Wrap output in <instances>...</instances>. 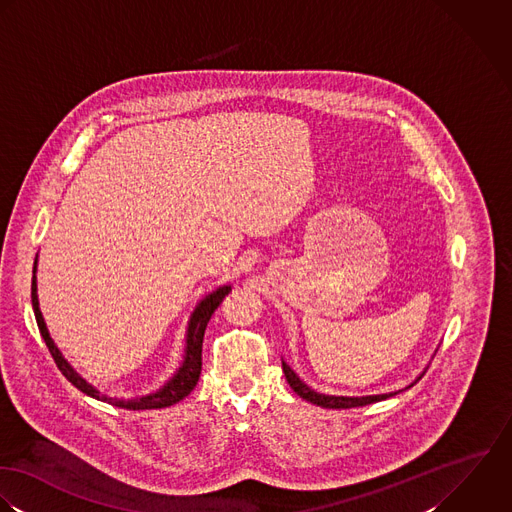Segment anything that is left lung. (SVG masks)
Wrapping results in <instances>:
<instances>
[{
	"label": "left lung",
	"instance_id": "left-lung-1",
	"mask_svg": "<svg viewBox=\"0 0 512 512\" xmlns=\"http://www.w3.org/2000/svg\"><path fill=\"white\" fill-rule=\"evenodd\" d=\"M283 372H285V378L289 382V386L293 388L295 394H299L303 400H307L310 404H316L320 408L328 409H348V408H360V406H368V404H374V402H382V400H388L390 396H396V394H382V396H366V398H342V396H322V394H316L312 392L308 386H305L297 374L283 362ZM413 386V384H411Z\"/></svg>",
	"mask_w": 512,
	"mask_h": 512
}]
</instances>
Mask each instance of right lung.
<instances>
[{
	"instance_id": "obj_1",
	"label": "right lung",
	"mask_w": 512,
	"mask_h": 512,
	"mask_svg": "<svg viewBox=\"0 0 512 512\" xmlns=\"http://www.w3.org/2000/svg\"><path fill=\"white\" fill-rule=\"evenodd\" d=\"M37 263V261H35ZM35 273V267H33ZM231 287H221L215 293H211L209 297H205L204 301L200 303V307L194 310L192 320H190V328H188V348H186V360L184 366L180 368V372L172 378V382H168L160 392L152 394V396H144V398H136V400H116V398H106L101 396L93 386H89L69 364L67 360L61 356V352L57 350V346L53 344V340L49 338L47 326L43 322L41 310H39V301H37V283H35V275L31 279V303H33V312H35V320L39 326V332L57 364V368L61 370V374L75 386L79 388L83 394L103 400L110 406L124 409H154V408H168L172 404H178L180 400H184L198 384L200 374H202V344H204L205 328L207 322L211 318V314L215 312V308L221 305V301L225 299V295H229Z\"/></svg>"
}]
</instances>
